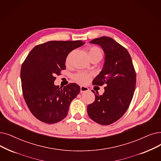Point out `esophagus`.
<instances>
[{
  "instance_id": "esophagus-1",
  "label": "esophagus",
  "mask_w": 161,
  "mask_h": 161,
  "mask_svg": "<svg viewBox=\"0 0 161 161\" xmlns=\"http://www.w3.org/2000/svg\"><path fill=\"white\" fill-rule=\"evenodd\" d=\"M89 90V88L86 86H80V92L81 93H85L86 92H88Z\"/></svg>"
}]
</instances>
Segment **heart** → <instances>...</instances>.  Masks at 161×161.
I'll list each match as a JSON object with an SVG mask.
<instances>
[{
    "mask_svg": "<svg viewBox=\"0 0 161 161\" xmlns=\"http://www.w3.org/2000/svg\"><path fill=\"white\" fill-rule=\"evenodd\" d=\"M89 55L90 58H92L93 57H96V56H100V57H103V52L100 48L92 46L89 48ZM69 59V55H68L66 62L68 63ZM92 74L90 73L85 72H78L72 75V79L74 81L80 83V84H86L89 81V80L92 78Z\"/></svg>",
    "mask_w": 161,
    "mask_h": 161,
    "instance_id": "heart-1",
    "label": "heart"
}]
</instances>
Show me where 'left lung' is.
I'll use <instances>...</instances> for the list:
<instances>
[{"mask_svg": "<svg viewBox=\"0 0 161 161\" xmlns=\"http://www.w3.org/2000/svg\"><path fill=\"white\" fill-rule=\"evenodd\" d=\"M90 43L100 45L105 54L103 69L93 84L106 87L102 95L98 92L95 95V101L87 106V113L94 122L109 125L119 120L128 110L135 92L136 73L126 48L113 39L101 37Z\"/></svg>", "mask_w": 161, "mask_h": 161, "instance_id": "8db88e82", "label": "left lung"}]
</instances>
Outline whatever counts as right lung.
<instances>
[{"label": "right lung", "instance_id": "obj_1", "mask_svg": "<svg viewBox=\"0 0 161 161\" xmlns=\"http://www.w3.org/2000/svg\"><path fill=\"white\" fill-rule=\"evenodd\" d=\"M85 43L51 41L35 47L21 68L24 98L32 114L46 124L57 123L67 116L69 104L80 92L74 83L56 86V75L66 69L68 54Z\"/></svg>", "mask_w": 161, "mask_h": 161}]
</instances>
